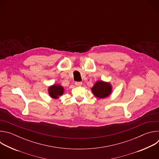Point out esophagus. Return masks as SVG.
I'll use <instances>...</instances> for the list:
<instances>
[{
	"label": "esophagus",
	"mask_w": 159,
	"mask_h": 159,
	"mask_svg": "<svg viewBox=\"0 0 159 159\" xmlns=\"http://www.w3.org/2000/svg\"><path fill=\"white\" fill-rule=\"evenodd\" d=\"M75 84L76 86L80 87V86H81V85H82V82H76L75 83Z\"/></svg>",
	"instance_id": "1"
}]
</instances>
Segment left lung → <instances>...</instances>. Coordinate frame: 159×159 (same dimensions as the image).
<instances>
[{"instance_id":"obj_1","label":"left lung","mask_w":159,"mask_h":159,"mask_svg":"<svg viewBox=\"0 0 159 159\" xmlns=\"http://www.w3.org/2000/svg\"><path fill=\"white\" fill-rule=\"evenodd\" d=\"M112 85L109 82L102 80L97 81L91 88L92 93L98 98L103 99L109 96L112 93Z\"/></svg>"}]
</instances>
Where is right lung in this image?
<instances>
[{
	"mask_svg": "<svg viewBox=\"0 0 159 159\" xmlns=\"http://www.w3.org/2000/svg\"><path fill=\"white\" fill-rule=\"evenodd\" d=\"M48 92L50 96L55 99H58L64 93V88L60 84H53L49 86Z\"/></svg>",
	"mask_w": 159,
	"mask_h": 159,
	"instance_id": "obj_1",
	"label": "right lung"
}]
</instances>
